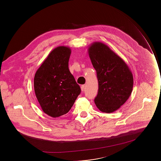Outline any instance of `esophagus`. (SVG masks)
I'll return each instance as SVG.
<instances>
[{
  "label": "esophagus",
  "mask_w": 161,
  "mask_h": 161,
  "mask_svg": "<svg viewBox=\"0 0 161 161\" xmlns=\"http://www.w3.org/2000/svg\"><path fill=\"white\" fill-rule=\"evenodd\" d=\"M84 87H85V86H84V85H82V86H81V91H84Z\"/></svg>",
  "instance_id": "1"
}]
</instances>
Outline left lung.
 <instances>
[{"label":"left lung","instance_id":"8db88e82","mask_svg":"<svg viewBox=\"0 0 161 161\" xmlns=\"http://www.w3.org/2000/svg\"><path fill=\"white\" fill-rule=\"evenodd\" d=\"M88 53L98 81L95 105L103 112H114L123 106L131 93L132 73L125 61L101 42L91 44Z\"/></svg>","mask_w":161,"mask_h":161}]
</instances>
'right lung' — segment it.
<instances>
[{
    "instance_id": "add662e5",
    "label": "right lung",
    "mask_w": 161,
    "mask_h": 161,
    "mask_svg": "<svg viewBox=\"0 0 161 161\" xmlns=\"http://www.w3.org/2000/svg\"><path fill=\"white\" fill-rule=\"evenodd\" d=\"M71 50L60 46L53 49L37 69L34 79L35 94L42 110L57 118L66 114L81 89L69 71Z\"/></svg>"
}]
</instances>
